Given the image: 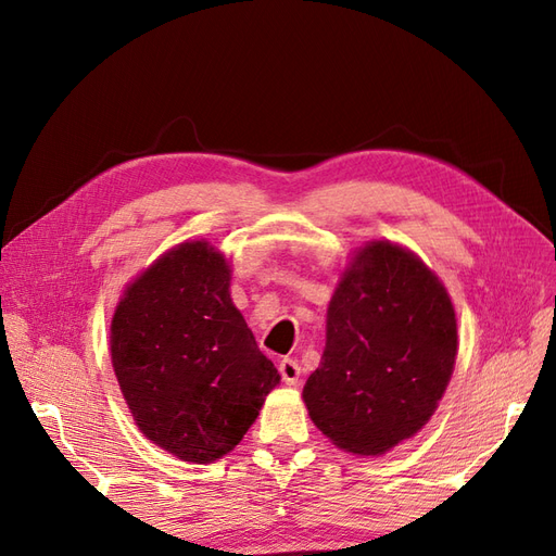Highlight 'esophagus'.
Here are the masks:
<instances>
[{"instance_id":"obj_1","label":"esophagus","mask_w":556,"mask_h":556,"mask_svg":"<svg viewBox=\"0 0 556 556\" xmlns=\"http://www.w3.org/2000/svg\"><path fill=\"white\" fill-rule=\"evenodd\" d=\"M278 371H280L285 384H296L299 376H301V366L296 359H282L278 364Z\"/></svg>"}]
</instances>
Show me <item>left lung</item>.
Returning a JSON list of instances; mask_svg holds the SVG:
<instances>
[{"label": "left lung", "instance_id": "obj_1", "mask_svg": "<svg viewBox=\"0 0 556 556\" xmlns=\"http://www.w3.org/2000/svg\"><path fill=\"white\" fill-rule=\"evenodd\" d=\"M457 359L447 290L415 252L366 243L327 308L323 362L304 387L315 427L341 450L376 457L422 429Z\"/></svg>", "mask_w": 556, "mask_h": 556}]
</instances>
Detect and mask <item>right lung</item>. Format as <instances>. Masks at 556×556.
Instances as JSON below:
<instances>
[{
    "instance_id": "right-lung-1",
    "label": "right lung",
    "mask_w": 556,
    "mask_h": 556,
    "mask_svg": "<svg viewBox=\"0 0 556 556\" xmlns=\"http://www.w3.org/2000/svg\"><path fill=\"white\" fill-rule=\"evenodd\" d=\"M229 280L220 250L185 241L129 285L111 319L113 371L134 422L182 462L225 457L280 382Z\"/></svg>"
}]
</instances>
